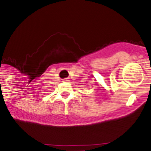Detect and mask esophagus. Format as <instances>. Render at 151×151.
I'll list each match as a JSON object with an SVG mask.
<instances>
[{"instance_id":"1","label":"esophagus","mask_w":151,"mask_h":151,"mask_svg":"<svg viewBox=\"0 0 151 151\" xmlns=\"http://www.w3.org/2000/svg\"><path fill=\"white\" fill-rule=\"evenodd\" d=\"M64 81H65V82H68V81H69V80H68V78H65V80H64Z\"/></svg>"}]
</instances>
